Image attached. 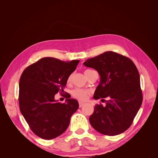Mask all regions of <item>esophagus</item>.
<instances>
[{"label":"esophagus","instance_id":"obj_1","mask_svg":"<svg viewBox=\"0 0 158 158\" xmlns=\"http://www.w3.org/2000/svg\"><path fill=\"white\" fill-rule=\"evenodd\" d=\"M85 103H84V102H79V107H82L83 106H84V105Z\"/></svg>","mask_w":158,"mask_h":158}]
</instances>
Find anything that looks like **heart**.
Masks as SVG:
<instances>
[{
	"label": "heart",
	"mask_w": 158,
	"mask_h": 158,
	"mask_svg": "<svg viewBox=\"0 0 158 158\" xmlns=\"http://www.w3.org/2000/svg\"><path fill=\"white\" fill-rule=\"evenodd\" d=\"M87 70H85V72H86ZM72 78H73V74H70L67 79L68 83H70L71 82ZM89 94V93L88 91L83 89H80V88H76V89H74L73 91V92H72L73 96L74 98H75L76 99L80 100V101H85V100H86L88 98Z\"/></svg>",
	"instance_id": "heart-1"
}]
</instances>
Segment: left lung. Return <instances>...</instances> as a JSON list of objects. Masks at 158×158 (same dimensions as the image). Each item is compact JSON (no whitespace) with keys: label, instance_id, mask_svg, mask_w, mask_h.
Instances as JSON below:
<instances>
[{"label":"left lung","instance_id":"8db88e82","mask_svg":"<svg viewBox=\"0 0 158 158\" xmlns=\"http://www.w3.org/2000/svg\"><path fill=\"white\" fill-rule=\"evenodd\" d=\"M83 64L96 70L100 76L94 98L109 99L105 106L97 104L94 107L89 118L91 125L107 136L124 132L132 125L142 103L136 66L128 57L113 51L88 59Z\"/></svg>","mask_w":158,"mask_h":158}]
</instances>
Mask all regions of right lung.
<instances>
[{"label":"right lung","mask_w":158,"mask_h":158,"mask_svg":"<svg viewBox=\"0 0 158 158\" xmlns=\"http://www.w3.org/2000/svg\"><path fill=\"white\" fill-rule=\"evenodd\" d=\"M79 61L45 57L27 66L21 75L18 98L21 113L32 132L43 139L62 135L78 109L75 99L67 96L66 102L60 103L55 95L64 92L69 76Z\"/></svg>","instance_id":"obj_1"}]
</instances>
